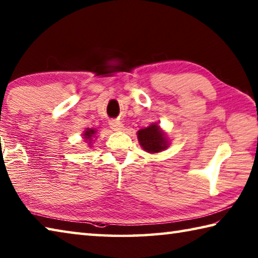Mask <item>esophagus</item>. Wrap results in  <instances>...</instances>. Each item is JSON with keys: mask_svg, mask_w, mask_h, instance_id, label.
<instances>
[{"mask_svg": "<svg viewBox=\"0 0 258 258\" xmlns=\"http://www.w3.org/2000/svg\"><path fill=\"white\" fill-rule=\"evenodd\" d=\"M109 125H110V127L113 130V131H121L124 128V125L120 123V121L118 120H110L109 121Z\"/></svg>", "mask_w": 258, "mask_h": 258, "instance_id": "obj_1", "label": "esophagus"}]
</instances>
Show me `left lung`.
I'll list each match as a JSON object with an SVG mask.
<instances>
[{"mask_svg":"<svg viewBox=\"0 0 258 258\" xmlns=\"http://www.w3.org/2000/svg\"><path fill=\"white\" fill-rule=\"evenodd\" d=\"M138 139L143 149L151 154L159 152L167 148V141L164 138L163 132L159 130V126L155 124L150 125L149 127L140 130L138 132Z\"/></svg>","mask_w":258,"mask_h":258,"instance_id":"8db88e82","label":"left lung"}]
</instances>
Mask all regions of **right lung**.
Wrapping results in <instances>:
<instances>
[{
    "label": "right lung",
    "instance_id": "1",
    "mask_svg": "<svg viewBox=\"0 0 258 258\" xmlns=\"http://www.w3.org/2000/svg\"><path fill=\"white\" fill-rule=\"evenodd\" d=\"M94 133H95L94 130H87L86 132H85V134H84V135H85L84 138H85L86 140H89V141H90V140L92 139V137L94 135Z\"/></svg>",
    "mask_w": 258,
    "mask_h": 258
}]
</instances>
